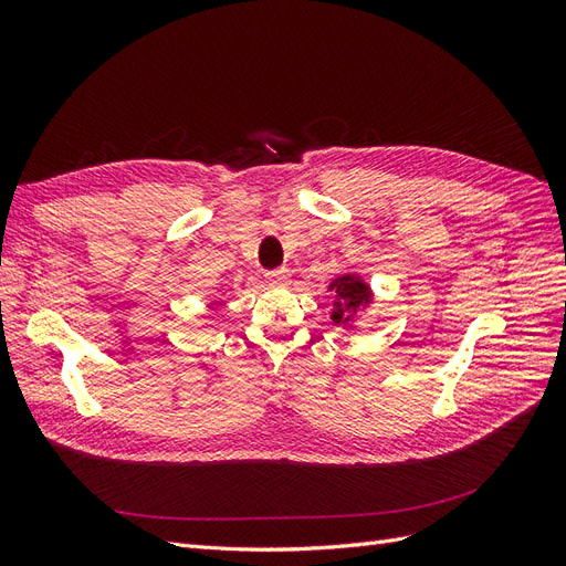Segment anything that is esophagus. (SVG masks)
<instances>
[{"instance_id": "obj_1", "label": "esophagus", "mask_w": 566, "mask_h": 566, "mask_svg": "<svg viewBox=\"0 0 566 566\" xmlns=\"http://www.w3.org/2000/svg\"><path fill=\"white\" fill-rule=\"evenodd\" d=\"M266 283L273 285V287H285V285H290V273L285 269L269 271L266 273Z\"/></svg>"}]
</instances>
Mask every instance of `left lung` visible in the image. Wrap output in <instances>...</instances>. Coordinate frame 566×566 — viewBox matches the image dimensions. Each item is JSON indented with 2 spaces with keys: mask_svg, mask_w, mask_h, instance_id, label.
I'll return each instance as SVG.
<instances>
[{
  "mask_svg": "<svg viewBox=\"0 0 566 566\" xmlns=\"http://www.w3.org/2000/svg\"><path fill=\"white\" fill-rule=\"evenodd\" d=\"M328 293L331 302V321L345 333L358 331V321L375 304V293L370 283L358 271H345L331 281Z\"/></svg>",
  "mask_w": 566,
  "mask_h": 566,
  "instance_id": "left-lung-1",
  "label": "left lung"
}]
</instances>
